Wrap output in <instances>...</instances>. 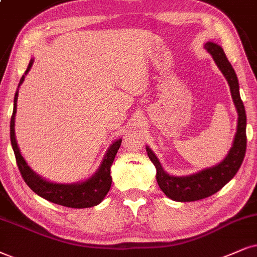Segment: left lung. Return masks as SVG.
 <instances>
[{"instance_id":"8db88e82","label":"left lung","mask_w":257,"mask_h":257,"mask_svg":"<svg viewBox=\"0 0 257 257\" xmlns=\"http://www.w3.org/2000/svg\"><path fill=\"white\" fill-rule=\"evenodd\" d=\"M204 47L212 56L220 72L225 77L230 86L233 104L238 113L236 134L229 153L216 166L204 168V170L190 175L178 177V175L168 174L162 168L154 152L148 146H146L148 157L157 168L155 177H157L159 187L172 200L183 201V203L204 199V198L218 192L220 188L225 186L235 177L237 171L241 167L246 148V115L244 105H243L241 96H239V84L235 70L232 69L231 64L229 63L223 48L219 45L207 41Z\"/></svg>"}]
</instances>
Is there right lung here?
Masks as SVG:
<instances>
[{
	"mask_svg": "<svg viewBox=\"0 0 257 257\" xmlns=\"http://www.w3.org/2000/svg\"><path fill=\"white\" fill-rule=\"evenodd\" d=\"M33 63L34 59H31L27 70H26L25 74L21 77L20 83H19L14 97V110H13L11 119V142L15 154L16 164H18L22 178H24L26 184L31 187V190H33V192L51 201V203L58 204L61 206L73 207V209H85V207L98 205L100 201L104 199L106 193L109 192L110 186H111L112 178L111 173H110V168H111L116 153L121 146L122 139L116 140L113 144L110 145L104 158L100 162L98 170L91 175L89 179L73 184L53 183V181L45 179L29 167L27 161L21 155L20 148H19L15 138L16 105H18L19 87L24 83L26 74L29 72Z\"/></svg>",
	"mask_w": 257,
	"mask_h": 257,
	"instance_id": "obj_1",
	"label": "right lung"
}]
</instances>
